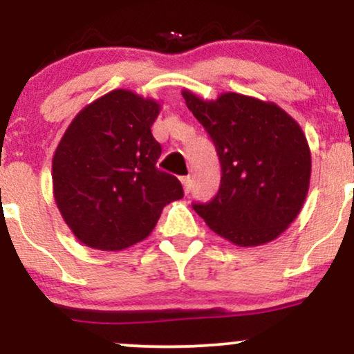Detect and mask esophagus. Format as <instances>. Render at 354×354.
Masks as SVG:
<instances>
[{
	"label": "esophagus",
	"mask_w": 354,
	"mask_h": 354,
	"mask_svg": "<svg viewBox=\"0 0 354 354\" xmlns=\"http://www.w3.org/2000/svg\"><path fill=\"white\" fill-rule=\"evenodd\" d=\"M181 183H183V189H185V193L188 194L191 191V178L189 176L181 178Z\"/></svg>",
	"instance_id": "obj_1"
}]
</instances>
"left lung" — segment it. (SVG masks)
Masks as SVG:
<instances>
[{"label": "left lung", "instance_id": "left-lung-1", "mask_svg": "<svg viewBox=\"0 0 354 354\" xmlns=\"http://www.w3.org/2000/svg\"><path fill=\"white\" fill-rule=\"evenodd\" d=\"M183 98L208 131L221 163V185L209 203L193 208L214 233L236 246L273 241L301 211L311 153L301 126L271 101L238 93Z\"/></svg>", "mask_w": 354, "mask_h": 354}]
</instances>
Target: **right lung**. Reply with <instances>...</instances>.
<instances>
[{"mask_svg": "<svg viewBox=\"0 0 354 354\" xmlns=\"http://www.w3.org/2000/svg\"><path fill=\"white\" fill-rule=\"evenodd\" d=\"M160 103L113 89L84 106L53 156V194L83 245L121 251L149 236L168 203L181 200L176 176L156 168L151 135Z\"/></svg>", "mask_w": 354, "mask_h": 354, "instance_id": "obj_1", "label": "right lung"}]
</instances>
